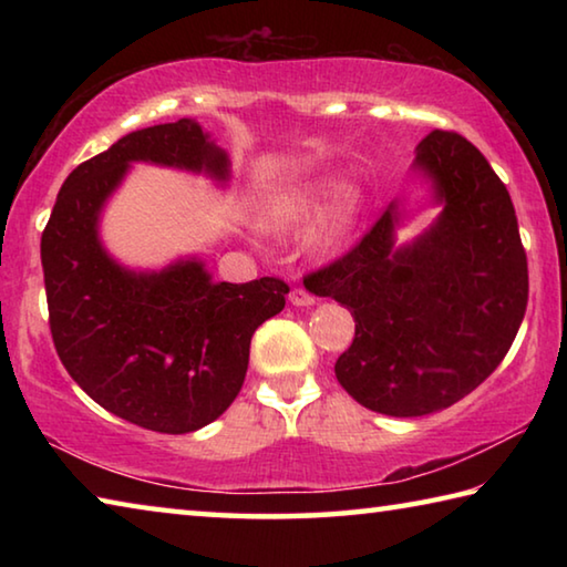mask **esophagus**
Listing matches in <instances>:
<instances>
[{
  "label": "esophagus",
  "instance_id": "obj_1",
  "mask_svg": "<svg viewBox=\"0 0 567 567\" xmlns=\"http://www.w3.org/2000/svg\"><path fill=\"white\" fill-rule=\"evenodd\" d=\"M290 302L297 307H307V305H315V295H310L305 290V287H295L290 292Z\"/></svg>",
  "mask_w": 567,
  "mask_h": 567
}]
</instances>
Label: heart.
<instances>
[{
	"mask_svg": "<svg viewBox=\"0 0 567 567\" xmlns=\"http://www.w3.org/2000/svg\"><path fill=\"white\" fill-rule=\"evenodd\" d=\"M328 195H330L328 185L297 192V195L285 199V203H277L270 213H267V225L272 229H290V227L302 225L307 219H312L315 215L322 213L324 197ZM350 215H352V199H344L342 207L338 209V215L332 219V225L328 227V233L322 237L324 243H332V239H338L342 235V229L350 223Z\"/></svg>",
	"mask_w": 567,
	"mask_h": 567,
	"instance_id": "1",
	"label": "heart"
}]
</instances>
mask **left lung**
<instances>
[{
    "mask_svg": "<svg viewBox=\"0 0 567 567\" xmlns=\"http://www.w3.org/2000/svg\"><path fill=\"white\" fill-rule=\"evenodd\" d=\"M443 203L437 223L395 249V203L352 249L307 275L354 318L334 375L392 417L455 405L493 375L527 307V257L507 187L463 134L433 130L415 165ZM307 285V282H305Z\"/></svg>",
    "mask_w": 567,
    "mask_h": 567,
    "instance_id": "8db88e82",
    "label": "left lung"
}]
</instances>
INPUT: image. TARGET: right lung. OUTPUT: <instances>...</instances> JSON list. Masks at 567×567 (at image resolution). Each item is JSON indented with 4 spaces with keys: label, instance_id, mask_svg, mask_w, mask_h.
I'll use <instances>...</instances> for the list:
<instances>
[{
    "label": "right lung",
    "instance_id": "obj_1",
    "mask_svg": "<svg viewBox=\"0 0 567 567\" xmlns=\"http://www.w3.org/2000/svg\"><path fill=\"white\" fill-rule=\"evenodd\" d=\"M130 162L227 179L229 159L197 122L137 130L64 179L42 233L56 354L87 395L134 425L182 435L209 425L243 390L249 340L282 312L280 277L213 282L199 260L124 270L104 252L100 213Z\"/></svg>",
    "mask_w": 567,
    "mask_h": 567
}]
</instances>
